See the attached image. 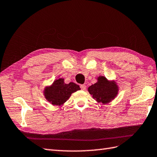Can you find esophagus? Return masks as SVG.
Instances as JSON below:
<instances>
[{"label":"esophagus","instance_id":"34e87169","mask_svg":"<svg viewBox=\"0 0 157 157\" xmlns=\"http://www.w3.org/2000/svg\"><path fill=\"white\" fill-rule=\"evenodd\" d=\"M80 87H81L82 90H86V86H85V85H81V86H80Z\"/></svg>","mask_w":157,"mask_h":157}]
</instances>
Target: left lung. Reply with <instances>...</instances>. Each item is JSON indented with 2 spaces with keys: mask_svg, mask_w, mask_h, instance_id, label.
<instances>
[{
  "mask_svg": "<svg viewBox=\"0 0 157 157\" xmlns=\"http://www.w3.org/2000/svg\"><path fill=\"white\" fill-rule=\"evenodd\" d=\"M97 82L90 86L87 90L97 102L108 104L117 96L118 86L114 80H108L102 75L97 78Z\"/></svg>",
  "mask_w": 157,
  "mask_h": 157,
  "instance_id": "obj_1",
  "label": "left lung"
}]
</instances>
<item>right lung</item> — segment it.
I'll return each instance as SVG.
<instances>
[{"label": "right lung", "instance_id": "add662e5", "mask_svg": "<svg viewBox=\"0 0 157 157\" xmlns=\"http://www.w3.org/2000/svg\"><path fill=\"white\" fill-rule=\"evenodd\" d=\"M79 90V86L76 83H65L63 78H59L55 80L51 86L45 87L43 94L45 99L53 105L62 106L72 93Z\"/></svg>", "mask_w": 157, "mask_h": 157}]
</instances>
